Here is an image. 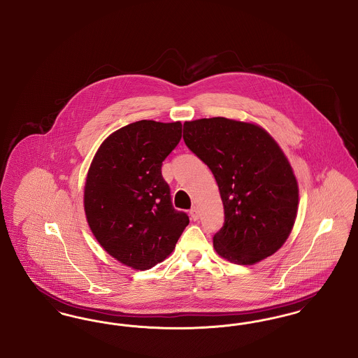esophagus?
Instances as JSON below:
<instances>
[{
    "instance_id": "esophagus-1",
    "label": "esophagus",
    "mask_w": 358,
    "mask_h": 358,
    "mask_svg": "<svg viewBox=\"0 0 358 358\" xmlns=\"http://www.w3.org/2000/svg\"><path fill=\"white\" fill-rule=\"evenodd\" d=\"M189 215H190V217L196 222V220H199V209L196 208V206H193L190 210H189Z\"/></svg>"
}]
</instances>
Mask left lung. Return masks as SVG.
<instances>
[{"mask_svg":"<svg viewBox=\"0 0 358 358\" xmlns=\"http://www.w3.org/2000/svg\"><path fill=\"white\" fill-rule=\"evenodd\" d=\"M184 141L220 190L224 224L213 236L216 252L243 266L275 254L295 222L298 184L273 136L254 123L217 117L185 122Z\"/></svg>","mask_w":358,"mask_h":358,"instance_id":"left-lung-1","label":"left lung"}]
</instances>
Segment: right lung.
<instances>
[{
    "mask_svg": "<svg viewBox=\"0 0 358 358\" xmlns=\"http://www.w3.org/2000/svg\"><path fill=\"white\" fill-rule=\"evenodd\" d=\"M181 131V122L130 123L103 142L87 174L85 210L94 236L136 270L171 255L189 224L187 213L173 208L161 171Z\"/></svg>",
    "mask_w": 358,
    "mask_h": 358,
    "instance_id": "add662e5",
    "label": "right lung"
}]
</instances>
